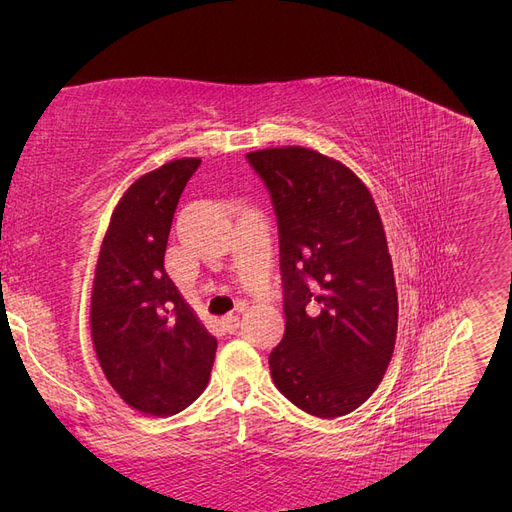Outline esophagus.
Returning <instances> with one entry per match:
<instances>
[{
    "label": "esophagus",
    "mask_w": 512,
    "mask_h": 512,
    "mask_svg": "<svg viewBox=\"0 0 512 512\" xmlns=\"http://www.w3.org/2000/svg\"><path fill=\"white\" fill-rule=\"evenodd\" d=\"M222 324H224V329H226L228 333H235L237 327H239V314H228V316H224V318H222Z\"/></svg>",
    "instance_id": "obj_1"
}]
</instances>
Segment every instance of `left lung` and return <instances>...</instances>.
Returning <instances> with one entry per match:
<instances>
[{
  "instance_id": "1",
  "label": "left lung",
  "mask_w": 512,
  "mask_h": 512,
  "mask_svg": "<svg viewBox=\"0 0 512 512\" xmlns=\"http://www.w3.org/2000/svg\"><path fill=\"white\" fill-rule=\"evenodd\" d=\"M280 230L286 331L269 354L277 389L318 418L376 391L397 337V288L380 213L348 166L305 147L245 156Z\"/></svg>"
}]
</instances>
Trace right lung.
I'll use <instances>...</instances> for the list:
<instances>
[{"mask_svg": "<svg viewBox=\"0 0 512 512\" xmlns=\"http://www.w3.org/2000/svg\"><path fill=\"white\" fill-rule=\"evenodd\" d=\"M198 166V158L173 160L130 185L108 224L91 288V339L104 376L149 416L188 408L205 391L218 350L164 269L173 215Z\"/></svg>", "mask_w": 512, "mask_h": 512, "instance_id": "add662e5", "label": "right lung"}]
</instances>
